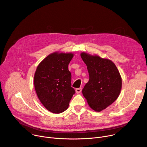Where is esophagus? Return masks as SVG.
Returning <instances> with one entry per match:
<instances>
[{"label":"esophagus","instance_id":"34e87169","mask_svg":"<svg viewBox=\"0 0 147 147\" xmlns=\"http://www.w3.org/2000/svg\"><path fill=\"white\" fill-rule=\"evenodd\" d=\"M81 91H82V88H76V92L77 94L80 93L81 92Z\"/></svg>","mask_w":147,"mask_h":147}]
</instances>
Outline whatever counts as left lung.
Here are the masks:
<instances>
[{"instance_id":"left-lung-1","label":"left lung","mask_w":147,"mask_h":147,"mask_svg":"<svg viewBox=\"0 0 147 147\" xmlns=\"http://www.w3.org/2000/svg\"><path fill=\"white\" fill-rule=\"evenodd\" d=\"M81 57L87 66L90 76L82 94L89 106L95 111L100 112L118 98L122 85L120 74L114 63L109 59L85 52L81 53Z\"/></svg>"}]
</instances>
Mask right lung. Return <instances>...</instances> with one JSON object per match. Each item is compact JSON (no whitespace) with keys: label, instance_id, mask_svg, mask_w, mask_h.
<instances>
[{"label":"right lung","instance_id":"obj_1","mask_svg":"<svg viewBox=\"0 0 147 147\" xmlns=\"http://www.w3.org/2000/svg\"><path fill=\"white\" fill-rule=\"evenodd\" d=\"M73 54L54 52L38 66L34 87L42 104L50 112L60 113L69 107L76 93L71 87V74L68 69Z\"/></svg>","mask_w":147,"mask_h":147}]
</instances>
